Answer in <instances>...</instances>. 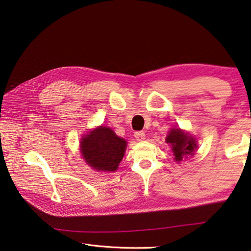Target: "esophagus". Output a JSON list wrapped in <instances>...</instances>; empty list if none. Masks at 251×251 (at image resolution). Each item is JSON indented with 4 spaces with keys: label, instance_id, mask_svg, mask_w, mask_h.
Here are the masks:
<instances>
[{
    "label": "esophagus",
    "instance_id": "esophagus-1",
    "mask_svg": "<svg viewBox=\"0 0 251 251\" xmlns=\"http://www.w3.org/2000/svg\"><path fill=\"white\" fill-rule=\"evenodd\" d=\"M134 136H135L136 140H138V141H142V140L146 139V134L144 131H136Z\"/></svg>",
    "mask_w": 251,
    "mask_h": 251
}]
</instances>
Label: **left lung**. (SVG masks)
Here are the masks:
<instances>
[{
    "label": "left lung",
    "mask_w": 251,
    "mask_h": 251,
    "mask_svg": "<svg viewBox=\"0 0 251 251\" xmlns=\"http://www.w3.org/2000/svg\"><path fill=\"white\" fill-rule=\"evenodd\" d=\"M165 141L171 145L176 162L188 158V155H194L195 150L197 149V141L194 137L180 128L170 129Z\"/></svg>",
    "instance_id": "8db88e82"
}]
</instances>
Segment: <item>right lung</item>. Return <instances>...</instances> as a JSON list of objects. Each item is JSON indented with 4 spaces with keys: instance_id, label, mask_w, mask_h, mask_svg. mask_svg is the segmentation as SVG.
I'll list each match as a JSON object with an SVG mask.
<instances>
[{
    "instance_id": "obj_1",
    "label": "right lung",
    "mask_w": 251,
    "mask_h": 251,
    "mask_svg": "<svg viewBox=\"0 0 251 251\" xmlns=\"http://www.w3.org/2000/svg\"><path fill=\"white\" fill-rule=\"evenodd\" d=\"M80 152L91 169L115 172L125 154L127 141L109 127L99 126L80 139Z\"/></svg>"
}]
</instances>
